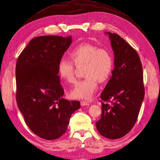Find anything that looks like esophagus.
<instances>
[{
    "instance_id": "esophagus-1",
    "label": "esophagus",
    "mask_w": 160,
    "mask_h": 160,
    "mask_svg": "<svg viewBox=\"0 0 160 160\" xmlns=\"http://www.w3.org/2000/svg\"><path fill=\"white\" fill-rule=\"evenodd\" d=\"M81 105L82 106H89V105H90V103L89 102H88V101H81Z\"/></svg>"
}]
</instances>
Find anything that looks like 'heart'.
I'll use <instances>...</instances> for the list:
<instances>
[{"label":"heart","mask_w":160,"mask_h":160,"mask_svg":"<svg viewBox=\"0 0 160 160\" xmlns=\"http://www.w3.org/2000/svg\"><path fill=\"white\" fill-rule=\"evenodd\" d=\"M69 56L71 60H60L59 75L67 82L74 83L76 67L84 65L83 73L86 78L77 82L70 94L75 99H90L97 88V81L105 82L112 75L114 66L113 54L107 48L84 43L73 47Z\"/></svg>","instance_id":"b5f03b06"}]
</instances>
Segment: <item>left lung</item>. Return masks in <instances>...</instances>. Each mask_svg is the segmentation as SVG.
<instances>
[{"mask_svg":"<svg viewBox=\"0 0 160 160\" xmlns=\"http://www.w3.org/2000/svg\"><path fill=\"white\" fill-rule=\"evenodd\" d=\"M106 34L115 54V68L101 94L102 115L96 128L102 136L118 139L127 134L137 120L145 95L143 70L138 53L128 42L117 34Z\"/></svg>","mask_w":160,"mask_h":160,"instance_id":"left-lung-1","label":"left lung"}]
</instances>
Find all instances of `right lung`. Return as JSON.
I'll return each instance as SVG.
<instances>
[{"instance_id":"right-lung-1","label":"right lung","mask_w":160,"mask_h":160,"mask_svg":"<svg viewBox=\"0 0 160 160\" xmlns=\"http://www.w3.org/2000/svg\"><path fill=\"white\" fill-rule=\"evenodd\" d=\"M72 43L71 36H40L32 39L16 65V99L26 124L39 137L56 140L66 132L78 101L62 98L58 64Z\"/></svg>"}]
</instances>
